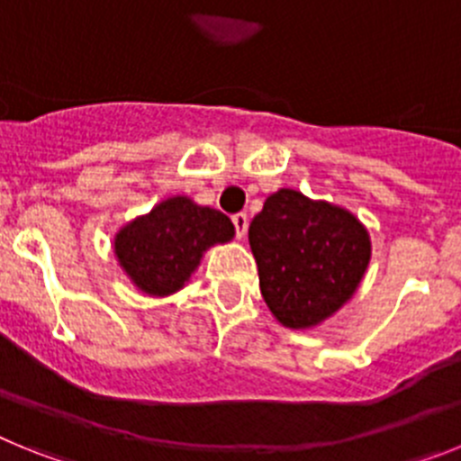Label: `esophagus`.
<instances>
[{
  "label": "esophagus",
  "instance_id": "34e87169",
  "mask_svg": "<svg viewBox=\"0 0 461 461\" xmlns=\"http://www.w3.org/2000/svg\"><path fill=\"white\" fill-rule=\"evenodd\" d=\"M233 226H235V233H238V238L242 240L244 235H247V228H249V217H247L244 212H240V214H235L233 217Z\"/></svg>",
  "mask_w": 461,
  "mask_h": 461
}]
</instances>
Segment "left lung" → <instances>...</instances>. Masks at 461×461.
I'll use <instances>...</instances> for the list:
<instances>
[{"mask_svg": "<svg viewBox=\"0 0 461 461\" xmlns=\"http://www.w3.org/2000/svg\"><path fill=\"white\" fill-rule=\"evenodd\" d=\"M260 295L288 330H313L332 319L360 286L372 238L346 207L279 189L249 226Z\"/></svg>", "mask_w": 461, "mask_h": 461, "instance_id": "left-lung-1", "label": "left lung"}]
</instances>
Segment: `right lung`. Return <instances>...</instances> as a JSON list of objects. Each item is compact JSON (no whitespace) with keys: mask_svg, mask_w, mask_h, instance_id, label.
<instances>
[{"mask_svg":"<svg viewBox=\"0 0 461 461\" xmlns=\"http://www.w3.org/2000/svg\"><path fill=\"white\" fill-rule=\"evenodd\" d=\"M233 238L235 226L226 214L177 194L126 221L113 238V251L138 291L168 297L189 284L207 249Z\"/></svg>","mask_w":461,"mask_h":461,"instance_id":"1","label":"right lung"}]
</instances>
